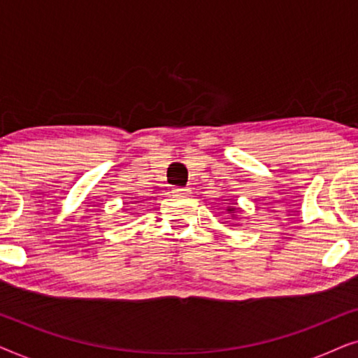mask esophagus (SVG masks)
I'll return each instance as SVG.
<instances>
[{"instance_id":"obj_1","label":"esophagus","mask_w":358,"mask_h":358,"mask_svg":"<svg viewBox=\"0 0 358 358\" xmlns=\"http://www.w3.org/2000/svg\"><path fill=\"white\" fill-rule=\"evenodd\" d=\"M189 194H190V189H187V187L174 189V195H178V197H187Z\"/></svg>"}]
</instances>
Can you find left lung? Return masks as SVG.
I'll return each instance as SVG.
<instances>
[{"label":"left lung","instance_id":"obj_1","mask_svg":"<svg viewBox=\"0 0 358 358\" xmlns=\"http://www.w3.org/2000/svg\"><path fill=\"white\" fill-rule=\"evenodd\" d=\"M227 212L233 215V220L238 217V215H236V208H234V207H227Z\"/></svg>","mask_w":358,"mask_h":358}]
</instances>
